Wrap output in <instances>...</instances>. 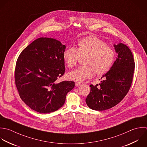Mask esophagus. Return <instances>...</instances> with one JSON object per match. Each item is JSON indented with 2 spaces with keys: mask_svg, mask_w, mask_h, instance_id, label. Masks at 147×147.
I'll list each match as a JSON object with an SVG mask.
<instances>
[{
  "mask_svg": "<svg viewBox=\"0 0 147 147\" xmlns=\"http://www.w3.org/2000/svg\"><path fill=\"white\" fill-rule=\"evenodd\" d=\"M75 85H76V86H77V87L80 86L81 85V82H75Z\"/></svg>",
  "mask_w": 147,
  "mask_h": 147,
  "instance_id": "obj_1",
  "label": "esophagus"
}]
</instances>
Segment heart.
<instances>
[{
	"label": "heart",
	"mask_w": 147,
	"mask_h": 147,
	"mask_svg": "<svg viewBox=\"0 0 147 147\" xmlns=\"http://www.w3.org/2000/svg\"><path fill=\"white\" fill-rule=\"evenodd\" d=\"M86 55L84 63L70 72V80L81 81L91 78L95 71L104 74L108 71L113 65L115 53L113 50L95 36H89L80 39L77 49L74 46L67 47L63 54V59L69 68L76 65L80 55Z\"/></svg>",
	"instance_id": "1"
}]
</instances>
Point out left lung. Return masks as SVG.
Listing matches in <instances>:
<instances>
[{"instance_id": "obj_1", "label": "left lung", "mask_w": 147, "mask_h": 147, "mask_svg": "<svg viewBox=\"0 0 147 147\" xmlns=\"http://www.w3.org/2000/svg\"><path fill=\"white\" fill-rule=\"evenodd\" d=\"M113 46L117 57L113 66L102 76L100 84L90 85L85 101L93 110L102 111L116 105L127 95L132 82L135 65L131 50L122 43Z\"/></svg>"}]
</instances>
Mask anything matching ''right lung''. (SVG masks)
Instances as JSON below:
<instances>
[{
  "label": "right lung",
  "instance_id": "obj_1",
  "mask_svg": "<svg viewBox=\"0 0 147 147\" xmlns=\"http://www.w3.org/2000/svg\"><path fill=\"white\" fill-rule=\"evenodd\" d=\"M65 49L55 39L41 37L27 46L17 59L15 80L20 97L37 112L59 109L75 86L73 81H56L65 73Z\"/></svg>",
  "mask_w": 147,
  "mask_h": 147
}]
</instances>
